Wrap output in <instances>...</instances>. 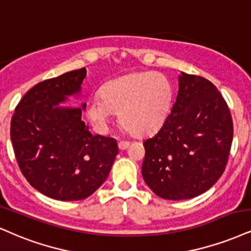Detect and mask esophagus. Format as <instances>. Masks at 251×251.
I'll use <instances>...</instances> for the list:
<instances>
[{
  "label": "esophagus",
  "mask_w": 251,
  "mask_h": 251,
  "mask_svg": "<svg viewBox=\"0 0 251 251\" xmlns=\"http://www.w3.org/2000/svg\"><path fill=\"white\" fill-rule=\"evenodd\" d=\"M129 145H130V143H129L128 141H120V142H119V148H120V150H126V148L129 147Z\"/></svg>",
  "instance_id": "obj_1"
}]
</instances>
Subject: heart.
<instances>
[{
    "label": "heart",
    "instance_id": "b5f03b06",
    "mask_svg": "<svg viewBox=\"0 0 251 251\" xmlns=\"http://www.w3.org/2000/svg\"><path fill=\"white\" fill-rule=\"evenodd\" d=\"M173 87L158 72H136L114 79L101 88V99L86 104V115L99 131H106L114 113L128 131L145 136L158 130L172 107Z\"/></svg>",
    "mask_w": 251,
    "mask_h": 251
}]
</instances>
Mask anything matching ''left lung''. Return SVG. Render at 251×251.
I'll return each instance as SVG.
<instances>
[{
    "instance_id": "obj_1",
    "label": "left lung",
    "mask_w": 251,
    "mask_h": 251,
    "mask_svg": "<svg viewBox=\"0 0 251 251\" xmlns=\"http://www.w3.org/2000/svg\"><path fill=\"white\" fill-rule=\"evenodd\" d=\"M168 119L143 142L142 176L154 194L185 200L209 190L227 165L233 120L220 92L202 76L180 72Z\"/></svg>"
}]
</instances>
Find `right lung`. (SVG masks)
Masks as SVG:
<instances>
[{
    "label": "right lung",
    "mask_w": 251,
    "mask_h": 251,
    "mask_svg": "<svg viewBox=\"0 0 251 251\" xmlns=\"http://www.w3.org/2000/svg\"><path fill=\"white\" fill-rule=\"evenodd\" d=\"M86 69L71 71L33 86L22 98L11 120L10 138L18 166L29 184L61 201L82 200L103 184L117 142L92 135L80 108L59 106L81 95Z\"/></svg>",
    "instance_id": "right-lung-1"
}]
</instances>
